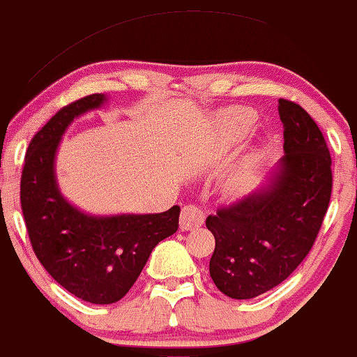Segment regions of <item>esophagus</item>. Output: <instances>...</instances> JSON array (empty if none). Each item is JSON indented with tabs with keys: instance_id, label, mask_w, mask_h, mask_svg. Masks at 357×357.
I'll list each match as a JSON object with an SVG mask.
<instances>
[{
	"instance_id": "esophagus-1",
	"label": "esophagus",
	"mask_w": 357,
	"mask_h": 357,
	"mask_svg": "<svg viewBox=\"0 0 357 357\" xmlns=\"http://www.w3.org/2000/svg\"><path fill=\"white\" fill-rule=\"evenodd\" d=\"M204 223V213L199 206L187 204L182 208V215H180V229L182 230H192L197 229Z\"/></svg>"
}]
</instances>
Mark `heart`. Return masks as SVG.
Wrapping results in <instances>:
<instances>
[{"mask_svg":"<svg viewBox=\"0 0 357 357\" xmlns=\"http://www.w3.org/2000/svg\"><path fill=\"white\" fill-rule=\"evenodd\" d=\"M255 125V113L248 108H229L220 113V135L223 142H237Z\"/></svg>","mask_w":357,"mask_h":357,"instance_id":"b5f03b06","label":"heart"}]
</instances>
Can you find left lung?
Instances as JSON below:
<instances>
[{
    "label": "left lung",
    "instance_id": "8db88e82",
    "mask_svg": "<svg viewBox=\"0 0 357 357\" xmlns=\"http://www.w3.org/2000/svg\"><path fill=\"white\" fill-rule=\"evenodd\" d=\"M284 151L258 192L206 218L215 235L209 275L225 296L252 299L285 280L313 248L332 196V158L318 125L278 99Z\"/></svg>",
    "mask_w": 357,
    "mask_h": 357
}]
</instances>
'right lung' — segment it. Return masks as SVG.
Returning <instances> with one entry per match:
<instances>
[{
  "instance_id": "right-lung-1",
  "label": "right lung",
  "mask_w": 357,
  "mask_h": 357,
  "mask_svg": "<svg viewBox=\"0 0 357 357\" xmlns=\"http://www.w3.org/2000/svg\"><path fill=\"white\" fill-rule=\"evenodd\" d=\"M105 94L63 106L32 137L20 180V204L36 256L79 299L113 304L130 290L158 242L178 230L180 206L154 215L93 216L61 196L54 154L73 119L99 108Z\"/></svg>"
}]
</instances>
